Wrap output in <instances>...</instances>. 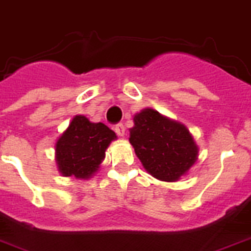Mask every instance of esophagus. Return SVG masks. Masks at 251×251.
I'll list each match as a JSON object with an SVG mask.
<instances>
[{
    "mask_svg": "<svg viewBox=\"0 0 251 251\" xmlns=\"http://www.w3.org/2000/svg\"><path fill=\"white\" fill-rule=\"evenodd\" d=\"M115 131H116V134H117V135H119V136H124V135H125V131H126L125 126L122 125V124H119V125H116L115 126Z\"/></svg>",
    "mask_w": 251,
    "mask_h": 251,
    "instance_id": "obj_1",
    "label": "esophagus"
}]
</instances>
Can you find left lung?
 <instances>
[{
    "mask_svg": "<svg viewBox=\"0 0 251 251\" xmlns=\"http://www.w3.org/2000/svg\"><path fill=\"white\" fill-rule=\"evenodd\" d=\"M132 120L129 142L145 171L166 182L186 176L199 155V147L186 126L149 107Z\"/></svg>",
    "mask_w": 251,
    "mask_h": 251,
    "instance_id": "8db88e82",
    "label": "left lung"
}]
</instances>
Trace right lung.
Instances as JSON below:
<instances>
[{
	"label": "right lung",
	"mask_w": 251,
	"mask_h": 251,
	"mask_svg": "<svg viewBox=\"0 0 251 251\" xmlns=\"http://www.w3.org/2000/svg\"><path fill=\"white\" fill-rule=\"evenodd\" d=\"M117 135L102 122H92L83 115L74 116L54 143V161L65 177L89 180L100 171L106 151Z\"/></svg>",
	"instance_id": "add662e5"
}]
</instances>
